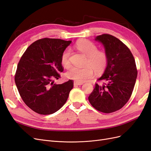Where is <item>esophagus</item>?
Here are the masks:
<instances>
[{
	"instance_id": "1",
	"label": "esophagus",
	"mask_w": 151,
	"mask_h": 151,
	"mask_svg": "<svg viewBox=\"0 0 151 151\" xmlns=\"http://www.w3.org/2000/svg\"><path fill=\"white\" fill-rule=\"evenodd\" d=\"M84 83H78V82H74V86H80V85H83Z\"/></svg>"
}]
</instances>
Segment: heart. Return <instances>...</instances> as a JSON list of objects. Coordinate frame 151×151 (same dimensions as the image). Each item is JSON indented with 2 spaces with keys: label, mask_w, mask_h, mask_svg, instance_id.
<instances>
[{
  "label": "heart",
  "mask_w": 151,
  "mask_h": 151,
  "mask_svg": "<svg viewBox=\"0 0 151 151\" xmlns=\"http://www.w3.org/2000/svg\"><path fill=\"white\" fill-rule=\"evenodd\" d=\"M76 48L88 57L86 65L84 67L79 68L72 67L66 72V76L68 79L74 80L78 83H83L91 78L94 74V70L96 73L103 72L108 63V57L104 52L98 51L96 45L87 40H80L76 45ZM70 50L65 49L61 56V63L64 67L70 66Z\"/></svg>",
  "instance_id": "heart-1"
}]
</instances>
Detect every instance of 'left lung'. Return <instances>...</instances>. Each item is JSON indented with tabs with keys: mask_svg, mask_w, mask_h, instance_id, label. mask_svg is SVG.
<instances>
[{
	"mask_svg": "<svg viewBox=\"0 0 151 151\" xmlns=\"http://www.w3.org/2000/svg\"><path fill=\"white\" fill-rule=\"evenodd\" d=\"M95 40L101 43L108 57V63L102 76L88 97L97 110L109 113L121 109L129 101L137 76L135 59L130 50L112 35L103 34Z\"/></svg>",
	"mask_w": 151,
	"mask_h": 151,
	"instance_id": "left-lung-1",
	"label": "left lung"
}]
</instances>
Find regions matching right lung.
Here are the masks:
<instances>
[{
    "instance_id": "obj_1",
    "label": "right lung",
    "mask_w": 151,
    "mask_h": 151,
    "mask_svg": "<svg viewBox=\"0 0 151 151\" xmlns=\"http://www.w3.org/2000/svg\"><path fill=\"white\" fill-rule=\"evenodd\" d=\"M71 41L40 39L32 43L17 65L15 83L22 99L29 108L40 115H50L66 103L74 82L54 84L63 69V52Z\"/></svg>"
}]
</instances>
